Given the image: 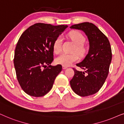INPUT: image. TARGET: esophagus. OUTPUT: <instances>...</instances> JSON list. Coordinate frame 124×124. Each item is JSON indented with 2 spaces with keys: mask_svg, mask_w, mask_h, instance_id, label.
<instances>
[{
  "mask_svg": "<svg viewBox=\"0 0 124 124\" xmlns=\"http://www.w3.org/2000/svg\"><path fill=\"white\" fill-rule=\"evenodd\" d=\"M67 66H62V69H63V70H65V69H67Z\"/></svg>",
  "mask_w": 124,
  "mask_h": 124,
  "instance_id": "34e87169",
  "label": "esophagus"
}]
</instances>
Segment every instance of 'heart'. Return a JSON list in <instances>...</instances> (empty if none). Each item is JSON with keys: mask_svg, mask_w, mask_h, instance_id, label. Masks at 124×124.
<instances>
[{"mask_svg": "<svg viewBox=\"0 0 124 124\" xmlns=\"http://www.w3.org/2000/svg\"><path fill=\"white\" fill-rule=\"evenodd\" d=\"M69 37L75 44L73 49L74 53H64L61 54L55 59V62L57 64L65 66H69L72 63L78 60L79 56L78 53L80 55H83L85 53V47L83 44L85 41V36L81 33L78 31H71L69 34ZM62 37L59 36L56 38L53 44V49L55 53H59L62 49Z\"/></svg>", "mask_w": 124, "mask_h": 124, "instance_id": "b5f03b06", "label": "heart"}]
</instances>
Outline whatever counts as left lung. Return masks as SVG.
Returning a JSON list of instances; mask_svg holds the SVG:
<instances>
[{"label":"left lung","instance_id":"8db88e82","mask_svg":"<svg viewBox=\"0 0 124 124\" xmlns=\"http://www.w3.org/2000/svg\"><path fill=\"white\" fill-rule=\"evenodd\" d=\"M70 28L83 31L90 43L88 54L80 63L77 64L84 71L72 68L75 74L70 81L71 87L80 96L93 95L100 90L108 77L112 57L110 42L107 36L92 23L75 24Z\"/></svg>","mask_w":124,"mask_h":124}]
</instances>
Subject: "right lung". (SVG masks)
Wrapping results in <instances>:
<instances>
[{
	"label": "right lung",
	"mask_w": 124,
	"mask_h": 124,
	"mask_svg": "<svg viewBox=\"0 0 124 124\" xmlns=\"http://www.w3.org/2000/svg\"><path fill=\"white\" fill-rule=\"evenodd\" d=\"M67 27L63 25L37 23L25 31L20 37L14 63L19 85L28 95L41 97L52 89L55 78L62 69L61 65H50L54 59L53 44Z\"/></svg>",
	"instance_id": "add662e5"
}]
</instances>
